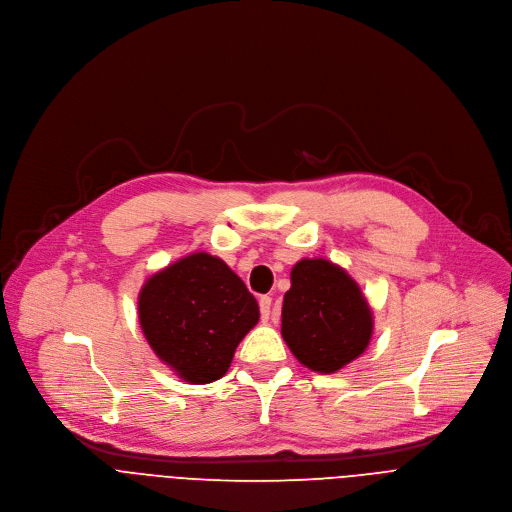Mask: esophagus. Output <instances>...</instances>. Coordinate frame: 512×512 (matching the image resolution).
<instances>
[{"label": "esophagus", "instance_id": "esophagus-1", "mask_svg": "<svg viewBox=\"0 0 512 512\" xmlns=\"http://www.w3.org/2000/svg\"><path fill=\"white\" fill-rule=\"evenodd\" d=\"M259 311H261V319L267 321L269 313H271V296H261L259 298Z\"/></svg>", "mask_w": 512, "mask_h": 512}]
</instances>
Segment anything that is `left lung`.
Instances as JSON below:
<instances>
[{"instance_id": "obj_1", "label": "left lung", "mask_w": 512, "mask_h": 512, "mask_svg": "<svg viewBox=\"0 0 512 512\" xmlns=\"http://www.w3.org/2000/svg\"><path fill=\"white\" fill-rule=\"evenodd\" d=\"M282 304V337L300 364L337 372L370 344L372 311L346 269L327 259H300Z\"/></svg>"}]
</instances>
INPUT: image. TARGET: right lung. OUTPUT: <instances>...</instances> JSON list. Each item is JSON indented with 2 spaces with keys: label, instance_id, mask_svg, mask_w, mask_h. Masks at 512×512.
<instances>
[{
  "label": "right lung",
  "instance_id": "right-lung-1",
  "mask_svg": "<svg viewBox=\"0 0 512 512\" xmlns=\"http://www.w3.org/2000/svg\"><path fill=\"white\" fill-rule=\"evenodd\" d=\"M138 313L154 354L179 379L206 385L226 374L259 304L222 259L191 253L146 280Z\"/></svg>",
  "mask_w": 512,
  "mask_h": 512
}]
</instances>
